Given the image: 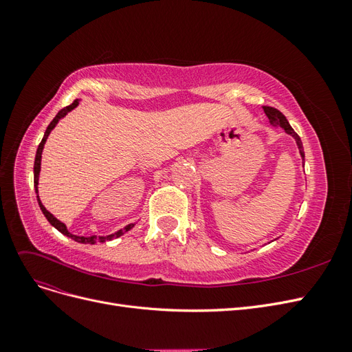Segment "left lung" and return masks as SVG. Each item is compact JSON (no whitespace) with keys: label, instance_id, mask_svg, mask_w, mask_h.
I'll return each mask as SVG.
<instances>
[{"label":"left lung","instance_id":"8db88e82","mask_svg":"<svg viewBox=\"0 0 352 352\" xmlns=\"http://www.w3.org/2000/svg\"><path fill=\"white\" fill-rule=\"evenodd\" d=\"M263 110H264V113H265V116L269 117V122H270V124L272 126H274V127H282V129L287 133V135H291L294 140H295V142H296V145H298V150H300V154H301V158H302V162H304V157H305V154H304V148H302V142H301V138L298 136V133H295V131L292 129L291 127V124H289V122L286 120V117L278 110V109H273V107H263ZM276 241V239H274ZM273 242V241H272ZM270 243V242H269Z\"/></svg>","mask_w":352,"mask_h":352}]
</instances>
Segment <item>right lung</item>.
<instances>
[{"label":"right lung","mask_w":352,"mask_h":352,"mask_svg":"<svg viewBox=\"0 0 352 352\" xmlns=\"http://www.w3.org/2000/svg\"><path fill=\"white\" fill-rule=\"evenodd\" d=\"M78 105H79V100H74L70 105H67L66 109L60 110V111L57 113V116L54 117V119H52V122L48 124L47 131H45V133H44V138H42L41 144L38 145L36 155H35V164H34V186H35V192H36V199H38L39 208H41L42 212H44V216L47 217V220L51 223V226H54L58 232L63 233V235H66V236L72 238L73 241H76V242H79V243H91V245H94V243H98V242H107V241H111V239H116V238H119V236L124 235L126 232H129V230L136 225V221H135V223H129V225H126L123 229H119L117 232L111 233V235H105V236H97V235H92V236H79V235H73V233H70V232L67 230V226L65 225V223L60 221L57 217L52 216L51 212H50L44 206H42V202H41L39 195H38V182H39V172H41V158H42V150H44V145H45V142H47V140H48V136H50L51 131L54 129V127L57 126V123H58L67 113H70L73 109H76Z\"/></svg>","instance_id":"obj_1"}]
</instances>
